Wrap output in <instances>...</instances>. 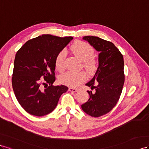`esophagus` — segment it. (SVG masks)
I'll return each instance as SVG.
<instances>
[{
    "label": "esophagus",
    "instance_id": "obj_1",
    "mask_svg": "<svg viewBox=\"0 0 149 149\" xmlns=\"http://www.w3.org/2000/svg\"><path fill=\"white\" fill-rule=\"evenodd\" d=\"M69 90V91H70V92H75L78 91V89H77V88H72V87H70Z\"/></svg>",
    "mask_w": 149,
    "mask_h": 149
}]
</instances>
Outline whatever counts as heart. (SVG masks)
Segmentation results:
<instances>
[{
	"label": "heart",
	"instance_id": "heart-1",
	"mask_svg": "<svg viewBox=\"0 0 149 149\" xmlns=\"http://www.w3.org/2000/svg\"><path fill=\"white\" fill-rule=\"evenodd\" d=\"M70 50L76 57L82 61V67L89 74L94 73L97 69V61L93 57L94 49L86 42L77 40L72 44ZM67 52L65 49L61 50L55 58V65L57 70L62 72L65 68V60ZM87 75L84 72L68 71L61 75L59 82L71 87H76L86 80Z\"/></svg>",
	"mask_w": 149,
	"mask_h": 149
}]
</instances>
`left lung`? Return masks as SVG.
Instances as JSON below:
<instances>
[{
	"mask_svg": "<svg viewBox=\"0 0 149 149\" xmlns=\"http://www.w3.org/2000/svg\"><path fill=\"white\" fill-rule=\"evenodd\" d=\"M83 39L100 54L94 77L86 84L95 91H87L90 98L81 107L89 116L99 117L109 112L119 100L125 81L124 58L111 42L95 36H85ZM95 81L97 86H94Z\"/></svg>",
	"mask_w": 149,
	"mask_h": 149,
	"instance_id": "left-lung-1",
	"label": "left lung"
}]
</instances>
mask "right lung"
I'll return each mask as SVG.
<instances>
[{"mask_svg":"<svg viewBox=\"0 0 149 149\" xmlns=\"http://www.w3.org/2000/svg\"><path fill=\"white\" fill-rule=\"evenodd\" d=\"M73 39L44 34L28 40L17 52L12 88L22 107L38 117L52 112L67 86H52L57 54ZM44 78L42 79L40 78Z\"/></svg>","mask_w":149,"mask_h":149,"instance_id":"right-lung-1","label":"right lung"}]
</instances>
